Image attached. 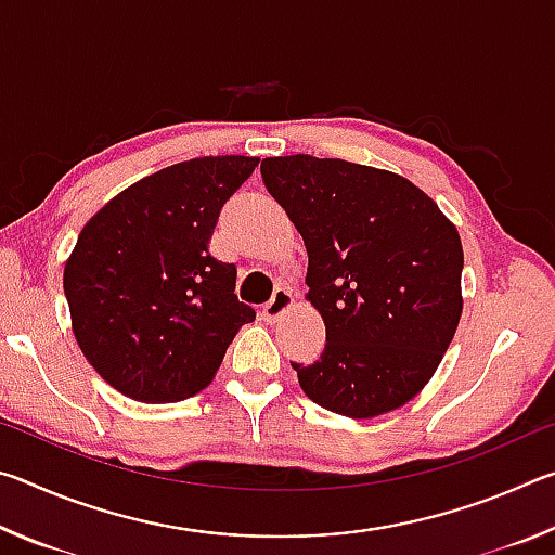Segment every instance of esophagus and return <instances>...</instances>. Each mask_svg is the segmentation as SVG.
Returning a JSON list of instances; mask_svg holds the SVG:
<instances>
[{"label": "esophagus", "instance_id": "obj_1", "mask_svg": "<svg viewBox=\"0 0 555 555\" xmlns=\"http://www.w3.org/2000/svg\"><path fill=\"white\" fill-rule=\"evenodd\" d=\"M291 306H294V294H291L288 288H276L269 304L261 308V318H264L267 323H276Z\"/></svg>", "mask_w": 555, "mask_h": 555}]
</instances>
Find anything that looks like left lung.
<instances>
[{
  "label": "left lung",
  "instance_id": "left-lung-1",
  "mask_svg": "<svg viewBox=\"0 0 555 555\" xmlns=\"http://www.w3.org/2000/svg\"><path fill=\"white\" fill-rule=\"evenodd\" d=\"M261 178L308 251L325 350L291 367L306 397L347 418L403 406L434 377L463 313L455 224L409 178L343 158L271 156Z\"/></svg>",
  "mask_w": 555,
  "mask_h": 555
}]
</instances>
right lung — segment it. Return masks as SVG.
I'll use <instances>...</instances> for the list:
<instances>
[{"label": "right lung", "instance_id": "obj_1", "mask_svg": "<svg viewBox=\"0 0 555 555\" xmlns=\"http://www.w3.org/2000/svg\"><path fill=\"white\" fill-rule=\"evenodd\" d=\"M257 164V156H203L166 166L82 228L63 271L73 333L125 397H193L212 382L240 327L255 321L234 294L237 269L208 244L222 205Z\"/></svg>", "mask_w": 555, "mask_h": 555}]
</instances>
